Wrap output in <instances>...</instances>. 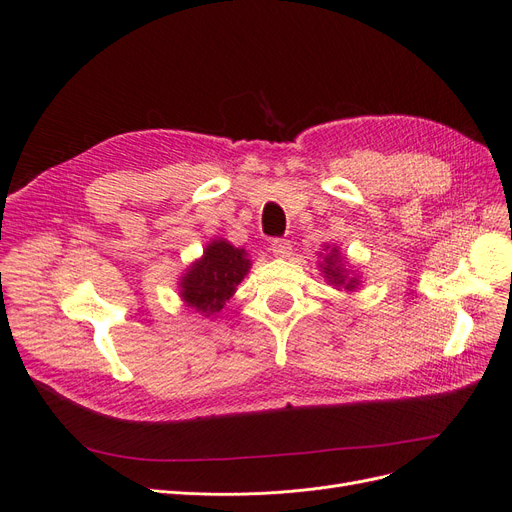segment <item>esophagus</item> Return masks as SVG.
I'll list each match as a JSON object with an SVG mask.
<instances>
[{
    "instance_id": "esophagus-1",
    "label": "esophagus",
    "mask_w": 512,
    "mask_h": 512,
    "mask_svg": "<svg viewBox=\"0 0 512 512\" xmlns=\"http://www.w3.org/2000/svg\"><path fill=\"white\" fill-rule=\"evenodd\" d=\"M271 252L275 258H288L292 254V245L288 239H275L271 243Z\"/></svg>"
}]
</instances>
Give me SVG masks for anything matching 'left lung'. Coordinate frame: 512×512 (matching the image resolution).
<instances>
[{
    "label": "left lung",
    "mask_w": 512,
    "mask_h": 512,
    "mask_svg": "<svg viewBox=\"0 0 512 512\" xmlns=\"http://www.w3.org/2000/svg\"><path fill=\"white\" fill-rule=\"evenodd\" d=\"M327 250L329 252H327V256H324L322 265H320V271L324 273V277H327V282L337 286V288L354 290L356 286H359V277L350 275V271L344 265V258H342V254H339L337 247L327 245Z\"/></svg>",
    "instance_id": "obj_1"
}]
</instances>
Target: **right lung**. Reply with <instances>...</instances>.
Listing matches in <instances>:
<instances>
[{"mask_svg":"<svg viewBox=\"0 0 512 512\" xmlns=\"http://www.w3.org/2000/svg\"><path fill=\"white\" fill-rule=\"evenodd\" d=\"M250 267L252 260L245 250L215 239L205 247L203 258L192 262V267L181 275V299L207 318L220 314Z\"/></svg>","mask_w":512,"mask_h":512,"instance_id":"1","label":"right lung"}]
</instances>
